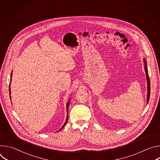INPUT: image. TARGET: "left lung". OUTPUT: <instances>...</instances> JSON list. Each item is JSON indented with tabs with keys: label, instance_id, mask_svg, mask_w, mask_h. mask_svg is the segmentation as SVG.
Here are the masks:
<instances>
[{
	"label": "left lung",
	"instance_id": "left-lung-1",
	"mask_svg": "<svg viewBox=\"0 0 160 160\" xmlns=\"http://www.w3.org/2000/svg\"><path fill=\"white\" fill-rule=\"evenodd\" d=\"M143 61L144 62V70H145V72H146V80H147V85H148V94H147V104H148L149 100V98H150V80H149V75H148L146 59L145 58H144Z\"/></svg>",
	"mask_w": 160,
	"mask_h": 160
}]
</instances>
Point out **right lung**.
Masks as SVG:
<instances>
[{
	"label": "right lung",
	"mask_w": 160,
	"mask_h": 160,
	"mask_svg": "<svg viewBox=\"0 0 160 160\" xmlns=\"http://www.w3.org/2000/svg\"><path fill=\"white\" fill-rule=\"evenodd\" d=\"M12 73L11 72V78H10V84H9V94H10V99H11V88H10V86H11V79H12ZM70 99H70V100L68 101V102H67V104H66V111H67V116H66V121H65V123H64V125H62V127L58 131V132H59V130H62L63 128H64V127L65 126V125L66 124V123H67V122H68V107H69V105H70Z\"/></svg>",
	"instance_id": "obj_1"
}]
</instances>
